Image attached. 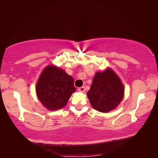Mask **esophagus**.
Wrapping results in <instances>:
<instances>
[{
  "label": "esophagus",
  "mask_w": 158,
  "mask_h": 158,
  "mask_svg": "<svg viewBox=\"0 0 158 158\" xmlns=\"http://www.w3.org/2000/svg\"><path fill=\"white\" fill-rule=\"evenodd\" d=\"M78 91L82 92V93H84V92L85 91V87H84V86H82V87L79 88H78Z\"/></svg>",
  "instance_id": "1"
}]
</instances>
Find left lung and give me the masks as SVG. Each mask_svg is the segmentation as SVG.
Segmentation results:
<instances>
[{"label":"left lung","mask_w":158,"mask_h":158,"mask_svg":"<svg viewBox=\"0 0 158 158\" xmlns=\"http://www.w3.org/2000/svg\"><path fill=\"white\" fill-rule=\"evenodd\" d=\"M124 88L118 75L111 68L96 73L87 96L97 111L107 113L116 109L122 101Z\"/></svg>","instance_id":"left-lung-1"}]
</instances>
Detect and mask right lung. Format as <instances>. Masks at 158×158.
Masks as SVG:
<instances>
[{"label":"right lung","mask_w":158,"mask_h":158,"mask_svg":"<svg viewBox=\"0 0 158 158\" xmlns=\"http://www.w3.org/2000/svg\"><path fill=\"white\" fill-rule=\"evenodd\" d=\"M75 90L73 77L54 65L44 68L36 85L39 100L50 111L63 108Z\"/></svg>","instance_id":"1"}]
</instances>
